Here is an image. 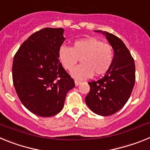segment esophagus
<instances>
[{
    "instance_id": "1",
    "label": "esophagus",
    "mask_w": 150,
    "mask_h": 150,
    "mask_svg": "<svg viewBox=\"0 0 150 150\" xmlns=\"http://www.w3.org/2000/svg\"><path fill=\"white\" fill-rule=\"evenodd\" d=\"M82 83L81 81H79V80H75V85H76V86H78L79 85H80Z\"/></svg>"
}]
</instances>
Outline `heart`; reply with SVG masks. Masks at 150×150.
Wrapping results in <instances>:
<instances>
[{
    "mask_svg": "<svg viewBox=\"0 0 150 150\" xmlns=\"http://www.w3.org/2000/svg\"><path fill=\"white\" fill-rule=\"evenodd\" d=\"M59 58L63 67L71 71L79 61L83 65L71 71V76L77 79L104 74L108 71L113 60V51L109 44L95 38H84L75 41L72 47L62 46Z\"/></svg>",
    "mask_w": 150,
    "mask_h": 150,
    "instance_id": "b5f03b06",
    "label": "heart"
}]
</instances>
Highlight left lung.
I'll return each instance as SVG.
<instances>
[{
  "instance_id": "left-lung-1",
  "label": "left lung",
  "mask_w": 150,
  "mask_h": 150,
  "mask_svg": "<svg viewBox=\"0 0 150 150\" xmlns=\"http://www.w3.org/2000/svg\"><path fill=\"white\" fill-rule=\"evenodd\" d=\"M95 31L106 36L114 55L105 75L88 83L90 91L85 100L92 112L108 116L121 110L131 96L135 83L134 61L122 40L107 31Z\"/></svg>"
}]
</instances>
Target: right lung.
Segmentation results:
<instances>
[{
	"label": "right lung",
	"instance_id": "right-lung-1",
	"mask_svg": "<svg viewBox=\"0 0 150 150\" xmlns=\"http://www.w3.org/2000/svg\"><path fill=\"white\" fill-rule=\"evenodd\" d=\"M63 28H46L34 33L16 53L13 81L21 102L34 114L49 117L62 110L74 80L62 67L59 51Z\"/></svg>",
	"mask_w": 150,
	"mask_h": 150
}]
</instances>
